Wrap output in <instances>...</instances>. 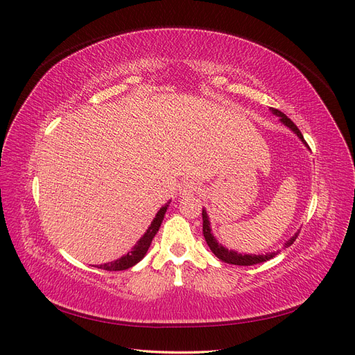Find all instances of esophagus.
<instances>
[{
  "label": "esophagus",
  "instance_id": "34e87169",
  "mask_svg": "<svg viewBox=\"0 0 355 355\" xmlns=\"http://www.w3.org/2000/svg\"><path fill=\"white\" fill-rule=\"evenodd\" d=\"M199 189H200V186H199L198 181L187 180V181H184V182H182V184H181V187H180V194L182 196V198H184V196H193L194 193L199 191Z\"/></svg>",
  "mask_w": 355,
  "mask_h": 355
}]
</instances>
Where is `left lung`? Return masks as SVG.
Instances as JSON below:
<instances>
[{
    "mask_svg": "<svg viewBox=\"0 0 355 355\" xmlns=\"http://www.w3.org/2000/svg\"><path fill=\"white\" fill-rule=\"evenodd\" d=\"M270 111H272V114L281 116V123L285 124L288 128H291V130L294 131V133L298 136V139H300L301 141H303L304 144H307L306 140H304V137H303V135H301V131H300L298 127L290 120V118H288L284 112H281V111L277 110V108H270ZM202 218H203V235H205V240H206L209 248H211L212 253H214L219 260L225 261V263L239 265V266H252V265H257V263H263V261L270 260L272 257H275V256L278 254V252H277V253H268V254H257V256H256V254H240V253L234 252V250H228V248H225L224 245L219 244V243L216 241V239L214 237V234L211 232V231H212V230H211V222H209V216H207L205 209L202 211ZM297 237H298V232L294 234L293 237L285 243V247H290V245L295 241Z\"/></svg>",
    "mask_w": 355,
    "mask_h": 355,
    "instance_id": "obj_1",
    "label": "left lung"
}]
</instances>
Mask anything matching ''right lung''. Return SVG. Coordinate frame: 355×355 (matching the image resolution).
<instances>
[{
	"mask_svg": "<svg viewBox=\"0 0 355 355\" xmlns=\"http://www.w3.org/2000/svg\"><path fill=\"white\" fill-rule=\"evenodd\" d=\"M169 203H171V200L165 206H162L159 209V212H157L156 216L153 218L150 227L148 228L146 232H144L143 237L137 241V244L133 247V250L128 252L125 256H123L120 259H116L114 261H110V263L96 265L95 268L103 269V270H125V269H128L131 266H135L136 263H139V261L144 257V254L148 253L149 247H150V243H152L153 237L156 235V232L159 231V227L162 224V219L165 216V212H166Z\"/></svg>",
	"mask_w": 355,
	"mask_h": 355,
	"instance_id": "right-lung-1",
	"label": "right lung"
}]
</instances>
